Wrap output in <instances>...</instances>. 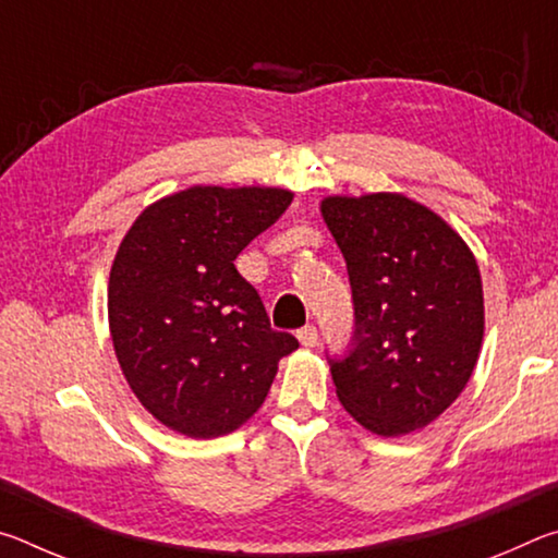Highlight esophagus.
Here are the masks:
<instances>
[{
    "label": "esophagus",
    "instance_id": "34e87169",
    "mask_svg": "<svg viewBox=\"0 0 558 558\" xmlns=\"http://www.w3.org/2000/svg\"><path fill=\"white\" fill-rule=\"evenodd\" d=\"M317 337H319V335H317V327H315V325H307V327H302L300 332H298L300 344H302V347H307V349L317 344Z\"/></svg>",
    "mask_w": 558,
    "mask_h": 558
}]
</instances>
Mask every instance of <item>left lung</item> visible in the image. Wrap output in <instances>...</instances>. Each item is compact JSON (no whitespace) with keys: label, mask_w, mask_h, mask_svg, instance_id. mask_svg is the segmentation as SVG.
Masks as SVG:
<instances>
[{"label":"left lung","mask_w":558,"mask_h":558,"mask_svg":"<svg viewBox=\"0 0 558 558\" xmlns=\"http://www.w3.org/2000/svg\"><path fill=\"white\" fill-rule=\"evenodd\" d=\"M347 260L356 337L329 362L344 411L381 438L426 428L465 389L485 335L483 278L470 245L399 192L319 202Z\"/></svg>","instance_id":"1"}]
</instances>
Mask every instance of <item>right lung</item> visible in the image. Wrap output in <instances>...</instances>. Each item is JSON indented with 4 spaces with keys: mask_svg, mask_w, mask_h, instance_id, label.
<instances>
[{
    "mask_svg": "<svg viewBox=\"0 0 558 558\" xmlns=\"http://www.w3.org/2000/svg\"><path fill=\"white\" fill-rule=\"evenodd\" d=\"M290 202L280 186L194 184L145 206L120 241L108 280L112 349L165 428L204 440L241 428L298 349L233 266Z\"/></svg>",
    "mask_w": 558,
    "mask_h": 558,
    "instance_id": "right-lung-1",
    "label": "right lung"
}]
</instances>
